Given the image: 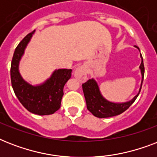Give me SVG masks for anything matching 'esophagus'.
Segmentation results:
<instances>
[{"label":"esophagus","instance_id":"obj_1","mask_svg":"<svg viewBox=\"0 0 157 157\" xmlns=\"http://www.w3.org/2000/svg\"><path fill=\"white\" fill-rule=\"evenodd\" d=\"M74 76L81 82H85L87 81V68L86 66H81L77 67L74 71Z\"/></svg>","mask_w":157,"mask_h":157}]
</instances>
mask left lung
<instances>
[{"label": "left lung", "instance_id": "left-lung-1", "mask_svg": "<svg viewBox=\"0 0 157 157\" xmlns=\"http://www.w3.org/2000/svg\"><path fill=\"white\" fill-rule=\"evenodd\" d=\"M134 46L139 50V48L138 46H136V45H134ZM140 57H141L142 59L141 64L139 66V69H140L142 75L141 85H140L139 93L130 100L124 102V103H114L112 101L107 100V98L103 97L97 81H95V79L94 78L90 79L86 81V83L82 85V89H83L84 95H85V98H86L87 109L94 117H98V118H107V117H115L117 115L121 114L122 112H124L125 110L128 109L133 104V103L135 101V99L140 93L142 84L144 81V59H143L141 54H140Z\"/></svg>", "mask_w": 157, "mask_h": 157}]
</instances>
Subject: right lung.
Segmentation results:
<instances>
[{"mask_svg":"<svg viewBox=\"0 0 157 157\" xmlns=\"http://www.w3.org/2000/svg\"><path fill=\"white\" fill-rule=\"evenodd\" d=\"M35 31L29 33L16 47L11 62L10 77L16 97L28 112L39 116L53 114L60 108L63 87L71 76V69L60 68L53 71L43 83L32 85L19 72V63Z\"/></svg>","mask_w":157,"mask_h":157,"instance_id":"1","label":"right lung"}]
</instances>
